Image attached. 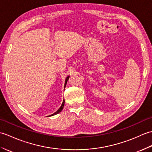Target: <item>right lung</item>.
Returning a JSON list of instances; mask_svg holds the SVG:
<instances>
[{"label":"right lung","mask_w":152,"mask_h":152,"mask_svg":"<svg viewBox=\"0 0 152 152\" xmlns=\"http://www.w3.org/2000/svg\"><path fill=\"white\" fill-rule=\"evenodd\" d=\"M69 76L67 77V78L66 79V80H65V84H64V88L66 87V84H67V80H68V79H69ZM64 102H65V101H64V99L63 102H62V105L60 106V107L59 108V109H58V110H56V112H55V113H53V114H51V115L48 116H54V115H55V114H58V113H59L61 112V111H62V109H63L64 107Z\"/></svg>","instance_id":"right-lung-1"}]
</instances>
